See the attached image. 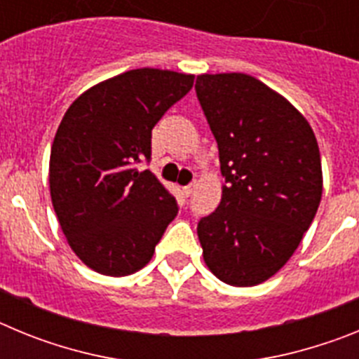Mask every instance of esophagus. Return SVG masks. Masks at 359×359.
I'll list each match as a JSON object with an SVG mask.
<instances>
[{
  "mask_svg": "<svg viewBox=\"0 0 359 359\" xmlns=\"http://www.w3.org/2000/svg\"><path fill=\"white\" fill-rule=\"evenodd\" d=\"M194 187H196V183H190V185L183 187V194H185L187 198H189V196L192 194V192H194Z\"/></svg>",
  "mask_w": 359,
  "mask_h": 359,
  "instance_id": "obj_1",
  "label": "esophagus"
}]
</instances>
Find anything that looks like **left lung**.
<instances>
[{
	"instance_id": "obj_1",
	"label": "left lung",
	"mask_w": 359,
	"mask_h": 359,
	"mask_svg": "<svg viewBox=\"0 0 359 359\" xmlns=\"http://www.w3.org/2000/svg\"><path fill=\"white\" fill-rule=\"evenodd\" d=\"M196 93L219 149L223 198L198 223L203 259L230 286H257L290 261L322 199L309 122L246 73L198 75Z\"/></svg>"
}]
</instances>
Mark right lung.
I'll list each match as a JSON object with an SVG mask.
<instances>
[{"mask_svg":"<svg viewBox=\"0 0 359 359\" xmlns=\"http://www.w3.org/2000/svg\"><path fill=\"white\" fill-rule=\"evenodd\" d=\"M194 75L140 68L93 86L68 107L50 154V196L69 248L97 273L126 277L152 259L177 203L151 170L152 128Z\"/></svg>","mask_w":359,"mask_h":359,"instance_id":"right-lung-1","label":"right lung"}]
</instances>
